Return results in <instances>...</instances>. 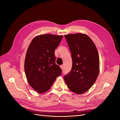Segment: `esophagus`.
Returning <instances> with one entry per match:
<instances>
[{
    "instance_id": "obj_1",
    "label": "esophagus",
    "mask_w": 120,
    "mask_h": 120,
    "mask_svg": "<svg viewBox=\"0 0 120 120\" xmlns=\"http://www.w3.org/2000/svg\"><path fill=\"white\" fill-rule=\"evenodd\" d=\"M60 68L62 69V70H63V68H64V66L63 65H61Z\"/></svg>"
}]
</instances>
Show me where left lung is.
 <instances>
[{
  "label": "left lung",
  "mask_w": 120,
  "mask_h": 120,
  "mask_svg": "<svg viewBox=\"0 0 120 120\" xmlns=\"http://www.w3.org/2000/svg\"><path fill=\"white\" fill-rule=\"evenodd\" d=\"M71 52L72 66L64 76L68 89L78 94L89 90L99 73V57L95 44L87 35L83 34L65 35Z\"/></svg>",
  "instance_id": "1"
}]
</instances>
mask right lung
Segmentation results:
<instances>
[{"mask_svg": "<svg viewBox=\"0 0 120 120\" xmlns=\"http://www.w3.org/2000/svg\"><path fill=\"white\" fill-rule=\"evenodd\" d=\"M63 36L40 35L35 37L29 46L25 60V72L29 85L39 93L47 91L61 75V68L55 63L54 51Z\"/></svg>", "mask_w": 120, "mask_h": 120, "instance_id": "add662e5", "label": "right lung"}]
</instances>
